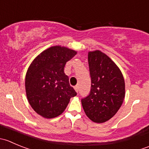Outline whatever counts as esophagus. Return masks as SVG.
I'll use <instances>...</instances> for the list:
<instances>
[{
	"mask_svg": "<svg viewBox=\"0 0 149 149\" xmlns=\"http://www.w3.org/2000/svg\"><path fill=\"white\" fill-rule=\"evenodd\" d=\"M74 88H75V91H76V92H79V86H75L74 87Z\"/></svg>",
	"mask_w": 149,
	"mask_h": 149,
	"instance_id": "1",
	"label": "esophagus"
}]
</instances>
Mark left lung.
<instances>
[{"mask_svg":"<svg viewBox=\"0 0 149 149\" xmlns=\"http://www.w3.org/2000/svg\"><path fill=\"white\" fill-rule=\"evenodd\" d=\"M91 91L81 100L86 116L91 121L109 120L120 108L125 95L123 73L109 57L100 50L88 53Z\"/></svg>","mask_w":149,"mask_h":149,"instance_id":"1","label":"left lung"}]
</instances>
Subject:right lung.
I'll return each mask as SVG.
<instances>
[{"label": "right lung", "mask_w": 149, "mask_h": 149, "mask_svg": "<svg viewBox=\"0 0 149 149\" xmlns=\"http://www.w3.org/2000/svg\"><path fill=\"white\" fill-rule=\"evenodd\" d=\"M77 54L60 45L42 52L31 62L25 78L26 97L32 109L47 119L64 112L76 92L64 73L65 63Z\"/></svg>", "instance_id": "add662e5"}]
</instances>
